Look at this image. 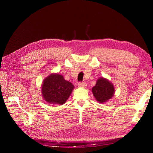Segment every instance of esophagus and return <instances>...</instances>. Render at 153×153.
<instances>
[{"label": "esophagus", "mask_w": 153, "mask_h": 153, "mask_svg": "<svg viewBox=\"0 0 153 153\" xmlns=\"http://www.w3.org/2000/svg\"><path fill=\"white\" fill-rule=\"evenodd\" d=\"M78 86L79 87H82V88H85V87H87V84L85 83H84V82L79 83H78Z\"/></svg>", "instance_id": "obj_1"}]
</instances>
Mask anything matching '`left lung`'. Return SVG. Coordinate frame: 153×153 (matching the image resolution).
Masks as SVG:
<instances>
[{"label": "left lung", "instance_id": "left-lung-1", "mask_svg": "<svg viewBox=\"0 0 153 153\" xmlns=\"http://www.w3.org/2000/svg\"><path fill=\"white\" fill-rule=\"evenodd\" d=\"M92 93L97 101L105 103L111 99L115 93L113 84L105 77H99L95 85L92 88Z\"/></svg>", "mask_w": 153, "mask_h": 153}]
</instances>
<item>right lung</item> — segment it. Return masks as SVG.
I'll return each mask as SVG.
<instances>
[{"label": "right lung", "instance_id": "right-lung-1", "mask_svg": "<svg viewBox=\"0 0 153 153\" xmlns=\"http://www.w3.org/2000/svg\"><path fill=\"white\" fill-rule=\"evenodd\" d=\"M74 89V85L65 80L62 75L52 73L45 77L41 85L43 99L51 105H63L67 101Z\"/></svg>", "mask_w": 153, "mask_h": 153}]
</instances>
